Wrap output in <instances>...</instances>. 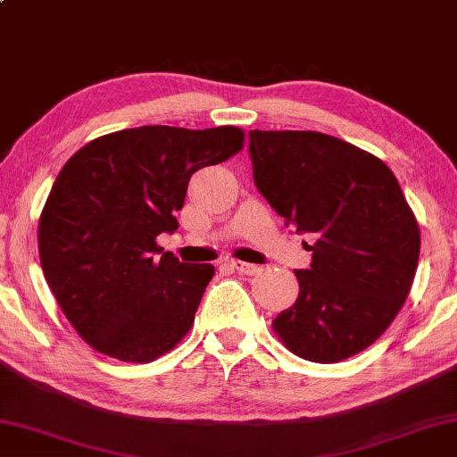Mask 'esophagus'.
Here are the masks:
<instances>
[{
    "label": "esophagus",
    "mask_w": 457,
    "mask_h": 457,
    "mask_svg": "<svg viewBox=\"0 0 457 457\" xmlns=\"http://www.w3.org/2000/svg\"><path fill=\"white\" fill-rule=\"evenodd\" d=\"M230 266H233L237 272L245 274V276H255L262 270L260 266H255V263H245V262H237V260L230 262Z\"/></svg>",
    "instance_id": "34e87169"
}]
</instances>
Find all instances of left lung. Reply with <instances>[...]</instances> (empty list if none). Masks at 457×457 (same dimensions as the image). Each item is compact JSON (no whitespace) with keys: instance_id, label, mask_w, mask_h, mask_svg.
Returning <instances> with one entry per match:
<instances>
[{"instance_id":"8db88e82","label":"left lung","mask_w":457,"mask_h":457,"mask_svg":"<svg viewBox=\"0 0 457 457\" xmlns=\"http://www.w3.org/2000/svg\"><path fill=\"white\" fill-rule=\"evenodd\" d=\"M257 189L315 243L299 296L272 321L290 353L340 362L392 326L419 266L420 230L381 158L320 131L249 134Z\"/></svg>"}]
</instances>
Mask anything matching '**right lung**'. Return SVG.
Here are the masks:
<instances>
[{"instance_id": "obj_1", "label": "right lung", "mask_w": 457, "mask_h": 457, "mask_svg": "<svg viewBox=\"0 0 457 457\" xmlns=\"http://www.w3.org/2000/svg\"><path fill=\"white\" fill-rule=\"evenodd\" d=\"M245 146L235 125H144L76 152L38 218V255L63 315L96 353L152 362L194 326L212 263H183L156 243L177 230L195 170Z\"/></svg>"}]
</instances>
